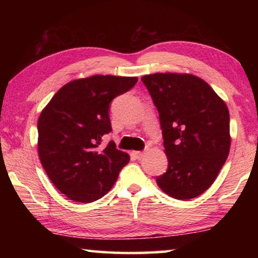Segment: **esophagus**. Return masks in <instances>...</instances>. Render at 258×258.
<instances>
[{
	"instance_id": "esophagus-1",
	"label": "esophagus",
	"mask_w": 258,
	"mask_h": 258,
	"mask_svg": "<svg viewBox=\"0 0 258 258\" xmlns=\"http://www.w3.org/2000/svg\"><path fill=\"white\" fill-rule=\"evenodd\" d=\"M145 154H146L145 151H134L133 152V155L135 156V158H137V159H141L142 157L145 156Z\"/></svg>"
}]
</instances>
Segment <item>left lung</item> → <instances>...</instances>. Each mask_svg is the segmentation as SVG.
<instances>
[{
	"instance_id": "1",
	"label": "left lung",
	"mask_w": 258,
	"mask_h": 258,
	"mask_svg": "<svg viewBox=\"0 0 258 258\" xmlns=\"http://www.w3.org/2000/svg\"><path fill=\"white\" fill-rule=\"evenodd\" d=\"M159 113L168 167L156 178L171 197L189 200L204 194L230 150L225 102L202 78L157 73L141 78Z\"/></svg>"
}]
</instances>
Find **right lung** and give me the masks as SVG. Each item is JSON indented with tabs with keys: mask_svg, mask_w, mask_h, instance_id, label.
<instances>
[{
	"mask_svg": "<svg viewBox=\"0 0 258 258\" xmlns=\"http://www.w3.org/2000/svg\"><path fill=\"white\" fill-rule=\"evenodd\" d=\"M137 77L95 75L68 83L43 109L37 121L38 156L61 194L77 203L103 197L130 156L113 141L99 146L110 133L113 99L137 84Z\"/></svg>",
	"mask_w": 258,
	"mask_h": 258,
	"instance_id": "1",
	"label": "right lung"
}]
</instances>
